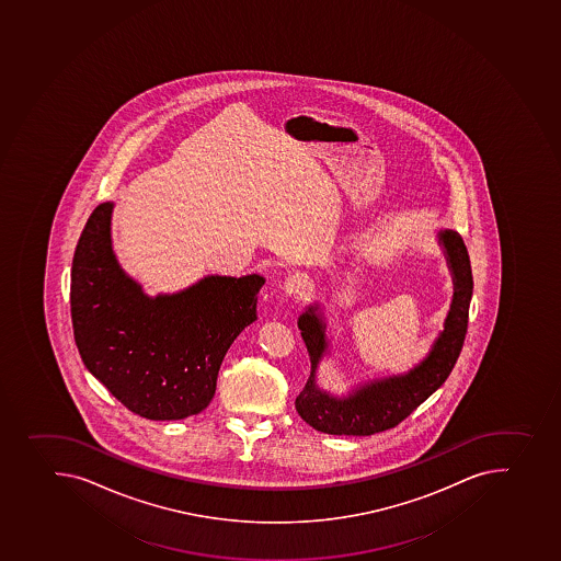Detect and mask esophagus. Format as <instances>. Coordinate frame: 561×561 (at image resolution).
<instances>
[{
	"instance_id": "obj_1",
	"label": "esophagus",
	"mask_w": 561,
	"mask_h": 561,
	"mask_svg": "<svg viewBox=\"0 0 561 561\" xmlns=\"http://www.w3.org/2000/svg\"><path fill=\"white\" fill-rule=\"evenodd\" d=\"M311 288V278L308 273H291L284 280V291L288 295H306Z\"/></svg>"
}]
</instances>
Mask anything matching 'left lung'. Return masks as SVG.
Segmentation results:
<instances>
[{"label": "left lung", "mask_w": 561, "mask_h": 561, "mask_svg": "<svg viewBox=\"0 0 561 561\" xmlns=\"http://www.w3.org/2000/svg\"><path fill=\"white\" fill-rule=\"evenodd\" d=\"M437 242L445 253L454 283V297L445 328L426 356L407 373L367 379L342 396L322 389L317 381V373L320 362L331 353L323 308L319 302L309 304L298 317V329L311 359V374L302 392L295 399V409L309 426L329 435L378 434L394 428L445 383L465 344L473 277L470 255L459 233L439 228Z\"/></svg>", "instance_id": "left-lung-1"}]
</instances>
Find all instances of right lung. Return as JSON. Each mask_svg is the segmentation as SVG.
Wrapping results in <instances>:
<instances>
[{
	"label": "right lung",
	"instance_id": "right-lung-1",
	"mask_svg": "<svg viewBox=\"0 0 561 561\" xmlns=\"http://www.w3.org/2000/svg\"><path fill=\"white\" fill-rule=\"evenodd\" d=\"M115 203L91 213L71 264V322L87 369L126 409L152 421L207 409L222 358L257 320L264 277L205 275L176 294L147 295L113 250Z\"/></svg>",
	"mask_w": 561,
	"mask_h": 561
}]
</instances>
